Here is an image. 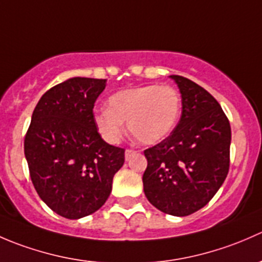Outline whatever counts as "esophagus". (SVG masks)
Instances as JSON below:
<instances>
[{"label": "esophagus", "mask_w": 262, "mask_h": 262, "mask_svg": "<svg viewBox=\"0 0 262 262\" xmlns=\"http://www.w3.org/2000/svg\"><path fill=\"white\" fill-rule=\"evenodd\" d=\"M136 153H137L136 150H133V149H126V150H125V160H126V161L130 160L132 156L136 155Z\"/></svg>", "instance_id": "esophagus-1"}]
</instances>
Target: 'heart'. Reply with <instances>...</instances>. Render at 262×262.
Listing matches in <instances>:
<instances>
[{
  "instance_id": "1",
  "label": "heart",
  "mask_w": 262,
  "mask_h": 262,
  "mask_svg": "<svg viewBox=\"0 0 262 262\" xmlns=\"http://www.w3.org/2000/svg\"><path fill=\"white\" fill-rule=\"evenodd\" d=\"M181 114V96L172 86L134 87L115 92L107 109L95 112L94 123L100 136L118 143L128 123L130 136L138 143L152 146L170 136Z\"/></svg>"
}]
</instances>
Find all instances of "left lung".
<instances>
[{"label":"left lung","instance_id":"8db88e82","mask_svg":"<svg viewBox=\"0 0 262 262\" xmlns=\"http://www.w3.org/2000/svg\"><path fill=\"white\" fill-rule=\"evenodd\" d=\"M181 94V118L172 133L144 150L143 189L161 212L185 216L210 202L229 170L231 125L221 105L202 86L170 76Z\"/></svg>","mask_w":262,"mask_h":262}]
</instances>
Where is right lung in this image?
<instances>
[{
	"label": "right lung",
	"instance_id": "right-lung-1",
	"mask_svg": "<svg viewBox=\"0 0 262 262\" xmlns=\"http://www.w3.org/2000/svg\"><path fill=\"white\" fill-rule=\"evenodd\" d=\"M106 80L73 77L39 100L24 141L31 181L57 214L80 219L109 198L124 165L123 148L107 144L94 123V105Z\"/></svg>",
	"mask_w": 262,
	"mask_h": 262
}]
</instances>
